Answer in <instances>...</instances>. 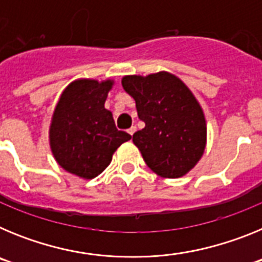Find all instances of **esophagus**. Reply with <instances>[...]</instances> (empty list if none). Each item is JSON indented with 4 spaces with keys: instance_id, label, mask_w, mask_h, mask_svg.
Instances as JSON below:
<instances>
[{
    "instance_id": "obj_1",
    "label": "esophagus",
    "mask_w": 262,
    "mask_h": 262,
    "mask_svg": "<svg viewBox=\"0 0 262 262\" xmlns=\"http://www.w3.org/2000/svg\"><path fill=\"white\" fill-rule=\"evenodd\" d=\"M135 131H136V127L135 126H133V127H131V128H128V134L131 136H133L134 134H135Z\"/></svg>"
}]
</instances>
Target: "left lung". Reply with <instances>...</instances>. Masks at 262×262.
Wrapping results in <instances>:
<instances>
[{"mask_svg":"<svg viewBox=\"0 0 262 262\" xmlns=\"http://www.w3.org/2000/svg\"><path fill=\"white\" fill-rule=\"evenodd\" d=\"M122 86L135 99L139 119L145 123L133 136L145 164L160 177L187 174L207 143L205 113L193 92L165 71L124 76Z\"/></svg>","mask_w":262,"mask_h":262,"instance_id":"left-lung-1","label":"left lung"}]
</instances>
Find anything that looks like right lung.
Here are the masks:
<instances>
[{"label": "right lung", "instance_id": "add662e5", "mask_svg": "<svg viewBox=\"0 0 262 262\" xmlns=\"http://www.w3.org/2000/svg\"><path fill=\"white\" fill-rule=\"evenodd\" d=\"M114 80L78 78L62 90L51 117L48 140L56 163L64 170L92 180L105 170L113 155L131 135L115 127L105 108Z\"/></svg>", "mask_w": 262, "mask_h": 262}]
</instances>
